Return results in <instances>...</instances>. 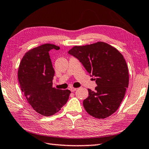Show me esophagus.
I'll return each mask as SVG.
<instances>
[{
	"instance_id": "34e87169",
	"label": "esophagus",
	"mask_w": 149,
	"mask_h": 149,
	"mask_svg": "<svg viewBox=\"0 0 149 149\" xmlns=\"http://www.w3.org/2000/svg\"><path fill=\"white\" fill-rule=\"evenodd\" d=\"M77 88H74V87H71L70 88V91H71V92H74V91H75L76 90H77Z\"/></svg>"
}]
</instances>
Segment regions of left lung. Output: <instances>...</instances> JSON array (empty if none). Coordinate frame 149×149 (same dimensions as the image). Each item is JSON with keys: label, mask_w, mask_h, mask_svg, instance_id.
Listing matches in <instances>:
<instances>
[{"label": "left lung", "mask_w": 149, "mask_h": 149, "mask_svg": "<svg viewBox=\"0 0 149 149\" xmlns=\"http://www.w3.org/2000/svg\"><path fill=\"white\" fill-rule=\"evenodd\" d=\"M68 53L80 61L97 85L95 91L88 89V96L83 102L86 111L97 118L114 113L129 85L128 68L123 55L101 41L75 46Z\"/></svg>", "instance_id": "1"}]
</instances>
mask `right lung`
Segmentation results:
<instances>
[{
	"instance_id": "obj_1",
	"label": "right lung",
	"mask_w": 149,
	"mask_h": 149,
	"mask_svg": "<svg viewBox=\"0 0 149 149\" xmlns=\"http://www.w3.org/2000/svg\"><path fill=\"white\" fill-rule=\"evenodd\" d=\"M60 48L44 44L30 49L19 65L18 78L21 90L30 105L38 113L51 116L66 104L71 91L53 87L55 71L49 55Z\"/></svg>"
}]
</instances>
